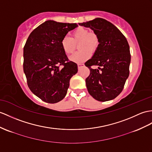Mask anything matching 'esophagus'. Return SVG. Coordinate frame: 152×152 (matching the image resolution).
I'll list each match as a JSON object with an SVG mask.
<instances>
[{"label":"esophagus","instance_id":"obj_1","mask_svg":"<svg viewBox=\"0 0 152 152\" xmlns=\"http://www.w3.org/2000/svg\"><path fill=\"white\" fill-rule=\"evenodd\" d=\"M84 66V64H77V66H78V68H79V69H80V68H81L82 67H83Z\"/></svg>","mask_w":152,"mask_h":152}]
</instances>
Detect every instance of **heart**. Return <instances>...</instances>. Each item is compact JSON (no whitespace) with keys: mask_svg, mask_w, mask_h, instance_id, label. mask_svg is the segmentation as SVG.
<instances>
[{"mask_svg":"<svg viewBox=\"0 0 152 152\" xmlns=\"http://www.w3.org/2000/svg\"><path fill=\"white\" fill-rule=\"evenodd\" d=\"M71 38L64 36L61 39V46L66 55L72 54L79 42L80 50L69 57L70 61L75 63H82L90 58L91 52L95 53L99 46V39L95 32L90 31L88 28L80 26L71 33Z\"/></svg>","mask_w":152,"mask_h":152,"instance_id":"heart-1","label":"heart"}]
</instances>
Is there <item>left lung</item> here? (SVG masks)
<instances>
[{
  "label": "left lung",
  "mask_w": 152,
  "mask_h": 152,
  "mask_svg": "<svg viewBox=\"0 0 152 152\" xmlns=\"http://www.w3.org/2000/svg\"><path fill=\"white\" fill-rule=\"evenodd\" d=\"M80 26L90 28L99 39V46L91 58L85 62L90 73L86 79L88 91L101 102L117 97L123 91L129 73L131 55L124 35L116 26L102 18ZM98 65V69L91 66Z\"/></svg>",
  "instance_id": "left-lung-1"
}]
</instances>
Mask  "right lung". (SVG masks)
I'll return each mask as SVG.
<instances>
[{
	"instance_id": "1",
	"label": "right lung",
	"mask_w": 152,
	"mask_h": 152,
	"mask_svg": "<svg viewBox=\"0 0 152 152\" xmlns=\"http://www.w3.org/2000/svg\"><path fill=\"white\" fill-rule=\"evenodd\" d=\"M77 26L47 20L30 33L25 44L23 69L28 86L44 102L53 104L63 99L70 79L78 71L61 46V39Z\"/></svg>"
}]
</instances>
